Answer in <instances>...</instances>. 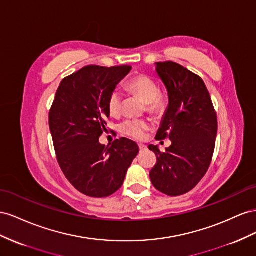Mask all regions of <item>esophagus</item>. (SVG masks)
<instances>
[{
  "instance_id": "esophagus-1",
  "label": "esophagus",
  "mask_w": 256,
  "mask_h": 256,
  "mask_svg": "<svg viewBox=\"0 0 256 256\" xmlns=\"http://www.w3.org/2000/svg\"><path fill=\"white\" fill-rule=\"evenodd\" d=\"M138 148H140V151H144V150L147 149V147H146V144H138Z\"/></svg>"
}]
</instances>
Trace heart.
<instances>
[{
    "mask_svg": "<svg viewBox=\"0 0 256 256\" xmlns=\"http://www.w3.org/2000/svg\"><path fill=\"white\" fill-rule=\"evenodd\" d=\"M128 91L134 96L142 98L146 103L147 112L151 114H163L168 106V98L162 91L158 90V84L154 79L147 75H138L130 79L126 84ZM123 96L122 93L114 89L109 94L107 106L112 116H118L122 112ZM151 128V124L147 120L142 119H128L120 126V132L130 138L136 140H144L147 130Z\"/></svg>",
    "mask_w": 256,
    "mask_h": 256,
    "instance_id": "b5f03b06",
    "label": "heart"
}]
</instances>
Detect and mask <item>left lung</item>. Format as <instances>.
I'll use <instances>...</instances> for the list:
<instances>
[{"instance_id": "left-lung-1", "label": "left lung", "mask_w": 256, "mask_h": 256, "mask_svg": "<svg viewBox=\"0 0 256 256\" xmlns=\"http://www.w3.org/2000/svg\"><path fill=\"white\" fill-rule=\"evenodd\" d=\"M156 72L168 91L170 105L156 140L170 138L172 146L156 153L150 179L158 191L168 196L184 195L205 176L216 147V112L204 80L172 61L156 63Z\"/></svg>"}]
</instances>
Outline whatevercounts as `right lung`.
<instances>
[{
  "instance_id": "right-lung-1",
  "label": "right lung",
  "mask_w": 256,
  "mask_h": 256,
  "mask_svg": "<svg viewBox=\"0 0 256 256\" xmlns=\"http://www.w3.org/2000/svg\"><path fill=\"white\" fill-rule=\"evenodd\" d=\"M130 70V65H88L62 80L50 108L58 163L70 184L86 196L102 198L118 191L140 151L124 137L110 146L98 142L110 114L109 94Z\"/></svg>"
}]
</instances>
